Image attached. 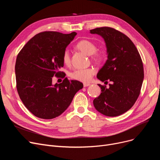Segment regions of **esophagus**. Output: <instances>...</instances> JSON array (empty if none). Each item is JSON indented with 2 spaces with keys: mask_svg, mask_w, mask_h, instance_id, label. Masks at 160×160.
<instances>
[{
  "mask_svg": "<svg viewBox=\"0 0 160 160\" xmlns=\"http://www.w3.org/2000/svg\"><path fill=\"white\" fill-rule=\"evenodd\" d=\"M90 85H91V83H83V87H85V88L88 87Z\"/></svg>",
  "mask_w": 160,
  "mask_h": 160,
  "instance_id": "1",
  "label": "esophagus"
}]
</instances>
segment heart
<instances>
[{
  "label": "heart",
  "mask_w": 160,
  "mask_h": 160,
  "mask_svg": "<svg viewBox=\"0 0 160 160\" xmlns=\"http://www.w3.org/2000/svg\"><path fill=\"white\" fill-rule=\"evenodd\" d=\"M77 49L87 55L91 56V59L96 63H102L106 56L105 52L102 50H97V45L94 42L88 39H82L79 41L77 45ZM62 60L65 65H69L71 63V56L69 51L67 49L65 50L62 55ZM95 70L93 68L78 69L70 74L72 79L80 81L82 82H88L95 74Z\"/></svg>",
  "instance_id": "b5f03b06"
}]
</instances>
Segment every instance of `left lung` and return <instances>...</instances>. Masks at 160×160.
<instances>
[{"label":"left lung","instance_id":"1","mask_svg":"<svg viewBox=\"0 0 160 160\" xmlns=\"http://www.w3.org/2000/svg\"><path fill=\"white\" fill-rule=\"evenodd\" d=\"M90 32L101 36L107 47L108 60L97 77L105 83L112 82L108 88L98 84L102 93L93 105L106 116H119L130 110L140 94L144 78L141 56L131 39L119 30L104 27Z\"/></svg>","mask_w":160,"mask_h":160}]
</instances>
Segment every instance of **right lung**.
<instances>
[{
    "mask_svg": "<svg viewBox=\"0 0 160 160\" xmlns=\"http://www.w3.org/2000/svg\"><path fill=\"white\" fill-rule=\"evenodd\" d=\"M76 35L75 32L68 34L40 32L27 42L17 56V90L24 105L39 118L52 119L60 115L83 88L80 82L67 78L58 85L53 86L52 83L53 76L65 77L60 71L63 67L62 55Z\"/></svg>",
    "mask_w": 160,
    "mask_h": 160,
    "instance_id": "add662e5",
    "label": "right lung"
}]
</instances>
